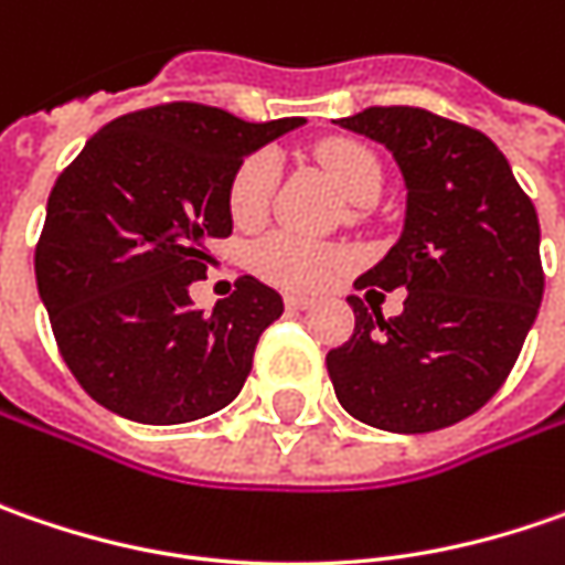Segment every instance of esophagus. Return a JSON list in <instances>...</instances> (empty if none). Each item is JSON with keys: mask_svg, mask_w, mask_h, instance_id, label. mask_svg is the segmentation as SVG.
I'll return each mask as SVG.
<instances>
[{"mask_svg": "<svg viewBox=\"0 0 565 565\" xmlns=\"http://www.w3.org/2000/svg\"><path fill=\"white\" fill-rule=\"evenodd\" d=\"M317 301L315 298H308V295H286V308L289 311H308V308H315Z\"/></svg>", "mask_w": 565, "mask_h": 565, "instance_id": "esophagus-1", "label": "esophagus"}]
</instances>
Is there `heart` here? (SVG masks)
<instances>
[{"label":"heart","mask_w":565,"mask_h":565,"mask_svg":"<svg viewBox=\"0 0 565 565\" xmlns=\"http://www.w3.org/2000/svg\"><path fill=\"white\" fill-rule=\"evenodd\" d=\"M317 160L342 191L345 201L364 204L377 201L383 172L377 157L355 141H327L317 150ZM279 182V160L270 150H260L235 169L228 182V213L238 226H257L270 210L273 188ZM250 267L267 282L282 289L311 292L327 286L342 267L345 254L337 248H323L317 242L298 238L292 232H273L250 250Z\"/></svg>","instance_id":"heart-1"}]
</instances>
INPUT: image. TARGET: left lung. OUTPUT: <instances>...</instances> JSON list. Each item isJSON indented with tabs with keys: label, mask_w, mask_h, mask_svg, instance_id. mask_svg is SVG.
<instances>
[{
	"label": "left lung",
	"mask_w": 565,
	"mask_h": 565,
	"mask_svg": "<svg viewBox=\"0 0 565 565\" xmlns=\"http://www.w3.org/2000/svg\"><path fill=\"white\" fill-rule=\"evenodd\" d=\"M337 125L383 143L405 182L402 235L355 289L408 295L386 320L349 295L355 333L327 371L352 418L440 430L503 386L532 330L544 295L537 213L500 147L468 125L418 106H371Z\"/></svg>",
	"instance_id": "left-lung-1"
}]
</instances>
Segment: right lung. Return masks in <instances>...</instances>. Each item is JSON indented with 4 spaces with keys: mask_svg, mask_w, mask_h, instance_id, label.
I'll list each match as a JSON object with an SVG mask.
<instances>
[{
    "mask_svg": "<svg viewBox=\"0 0 565 565\" xmlns=\"http://www.w3.org/2000/svg\"><path fill=\"white\" fill-rule=\"evenodd\" d=\"M298 125L166 103L99 128L55 179L36 289L68 371L103 408L185 424L242 393L282 298L242 276L204 315L188 289L204 279L206 245L232 235L235 169Z\"/></svg>",
    "mask_w": 565,
    "mask_h": 565,
    "instance_id": "1",
    "label": "right lung"
}]
</instances>
